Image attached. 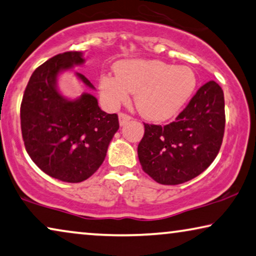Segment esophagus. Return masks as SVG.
I'll return each instance as SVG.
<instances>
[{
  "mask_svg": "<svg viewBox=\"0 0 256 256\" xmlns=\"http://www.w3.org/2000/svg\"><path fill=\"white\" fill-rule=\"evenodd\" d=\"M132 120V116H128V114L126 113H120L119 114V122H120V126H124L127 124L128 121Z\"/></svg>",
  "mask_w": 256,
  "mask_h": 256,
  "instance_id": "1",
  "label": "esophagus"
}]
</instances>
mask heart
I'll return each instance as SVG.
<instances>
[{
  "mask_svg": "<svg viewBox=\"0 0 256 256\" xmlns=\"http://www.w3.org/2000/svg\"><path fill=\"white\" fill-rule=\"evenodd\" d=\"M116 75L99 78L104 100L116 107L135 94V106L144 118L162 121L172 118L190 98L196 86L194 72L186 66L159 60H124L114 66Z\"/></svg>",
  "mask_w": 256,
  "mask_h": 256,
  "instance_id": "heart-1",
  "label": "heart"
}]
</instances>
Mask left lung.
Returning a JSON list of instances; mask_svg holds the SVG:
<instances>
[{"instance_id":"obj_1","label":"left lung","mask_w":256,"mask_h":256,"mask_svg":"<svg viewBox=\"0 0 256 256\" xmlns=\"http://www.w3.org/2000/svg\"><path fill=\"white\" fill-rule=\"evenodd\" d=\"M225 129V104L214 80L198 88L176 121L144 124L137 148L143 171L162 184H179L198 176L220 152Z\"/></svg>"}]
</instances>
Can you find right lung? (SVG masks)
I'll return each instance as SVG.
<instances>
[{
    "label": "right lung",
    "instance_id": "obj_1",
    "mask_svg": "<svg viewBox=\"0 0 256 256\" xmlns=\"http://www.w3.org/2000/svg\"><path fill=\"white\" fill-rule=\"evenodd\" d=\"M83 53L58 54L33 72L20 105V127L25 149L48 176L64 182H80L100 168L110 140L119 129L116 114H107L94 96L75 100L56 88L58 74L84 64ZM82 82L94 86L82 74Z\"/></svg>",
    "mask_w": 256,
    "mask_h": 256
}]
</instances>
